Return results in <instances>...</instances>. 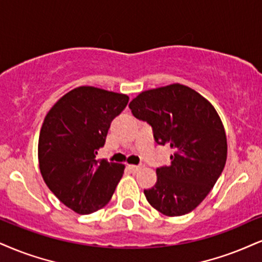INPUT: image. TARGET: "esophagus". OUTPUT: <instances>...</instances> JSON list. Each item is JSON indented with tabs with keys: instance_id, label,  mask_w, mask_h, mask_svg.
Here are the masks:
<instances>
[{
	"instance_id": "34e87169",
	"label": "esophagus",
	"mask_w": 262,
	"mask_h": 262,
	"mask_svg": "<svg viewBox=\"0 0 262 262\" xmlns=\"http://www.w3.org/2000/svg\"><path fill=\"white\" fill-rule=\"evenodd\" d=\"M143 165H128V169H130L132 172H137V171H140Z\"/></svg>"
}]
</instances>
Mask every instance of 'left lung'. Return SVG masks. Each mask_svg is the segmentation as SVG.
Listing matches in <instances>:
<instances>
[{"mask_svg":"<svg viewBox=\"0 0 262 262\" xmlns=\"http://www.w3.org/2000/svg\"><path fill=\"white\" fill-rule=\"evenodd\" d=\"M132 114L151 126L154 140L172 148L171 165L157 169V183L144 189L148 203L166 216L194 210L220 177L227 159V138L217 112L188 86L172 83L141 92Z\"/></svg>","mask_w":262,"mask_h":262,"instance_id":"1","label":"left lung"}]
</instances>
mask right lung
<instances>
[{
	"label": "right lung",
	"instance_id": "add662e5",
	"mask_svg": "<svg viewBox=\"0 0 262 262\" xmlns=\"http://www.w3.org/2000/svg\"><path fill=\"white\" fill-rule=\"evenodd\" d=\"M128 96L93 86L64 95L47 113L38 137L42 179L64 205L91 214L112 199L125 165L96 160L111 122L124 111Z\"/></svg>",
	"mask_w": 262,
	"mask_h": 262
}]
</instances>
